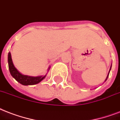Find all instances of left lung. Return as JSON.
<instances>
[{
    "mask_svg": "<svg viewBox=\"0 0 120 120\" xmlns=\"http://www.w3.org/2000/svg\"><path fill=\"white\" fill-rule=\"evenodd\" d=\"M111 67H110V69H109V71H110V70H111ZM109 73H108V76H107V77H106V79L105 81H106V79H107L108 78V76H109Z\"/></svg>",
    "mask_w": 120,
    "mask_h": 120,
    "instance_id": "8db88e82",
    "label": "left lung"
}]
</instances>
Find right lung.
<instances>
[{"mask_svg": "<svg viewBox=\"0 0 120 120\" xmlns=\"http://www.w3.org/2000/svg\"><path fill=\"white\" fill-rule=\"evenodd\" d=\"M8 64H9V69L11 75L15 80L20 83L22 85L27 86V85H34L38 84L42 80L45 78V76H30L27 75H22L20 72H19L17 69L15 68L14 65L12 63V57H11V52L8 54ZM50 68H49V69Z\"/></svg>", "mask_w": 120, "mask_h": 120, "instance_id": "obj_1", "label": "right lung"}]
</instances>
